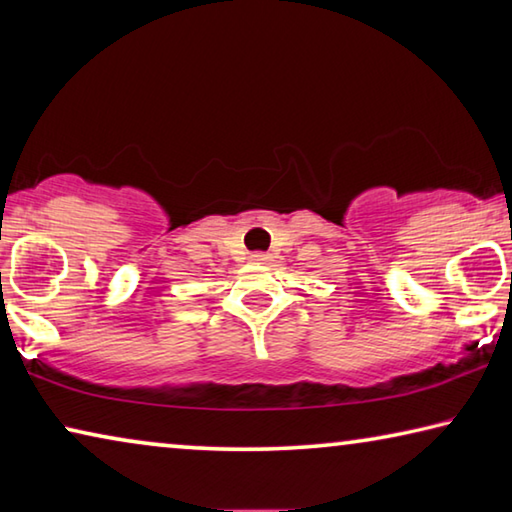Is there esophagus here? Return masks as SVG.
Returning <instances> with one entry per match:
<instances>
[{"label":"esophagus","mask_w":512,"mask_h":512,"mask_svg":"<svg viewBox=\"0 0 512 512\" xmlns=\"http://www.w3.org/2000/svg\"><path fill=\"white\" fill-rule=\"evenodd\" d=\"M250 262L266 264V262H271V255H268V253H262V250H257V253H250Z\"/></svg>","instance_id":"esophagus-1"}]
</instances>
